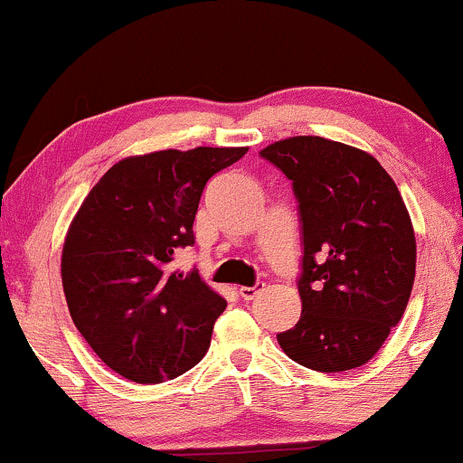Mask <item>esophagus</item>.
<instances>
[{
	"mask_svg": "<svg viewBox=\"0 0 463 463\" xmlns=\"http://www.w3.org/2000/svg\"><path fill=\"white\" fill-rule=\"evenodd\" d=\"M263 288H265L263 282H256L254 287H239V295H241L243 299H248V302H250V299H254L256 295L263 291Z\"/></svg>",
	"mask_w": 463,
	"mask_h": 463,
	"instance_id": "34e87169",
	"label": "esophagus"
}]
</instances>
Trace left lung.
Wrapping results in <instances>:
<instances>
[{
    "label": "left lung",
    "instance_id": "8db88e82",
    "mask_svg": "<svg viewBox=\"0 0 463 463\" xmlns=\"http://www.w3.org/2000/svg\"><path fill=\"white\" fill-rule=\"evenodd\" d=\"M260 157L293 183L302 220V317L278 334L282 352L321 373L366 364L414 285V228L397 185L373 155L319 136L274 142Z\"/></svg>",
    "mask_w": 463,
    "mask_h": 463
}]
</instances>
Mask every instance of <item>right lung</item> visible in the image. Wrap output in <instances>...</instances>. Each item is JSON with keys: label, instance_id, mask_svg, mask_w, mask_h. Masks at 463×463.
<instances>
[{"label": "right lung", "instance_id": "right-lung-1", "mask_svg": "<svg viewBox=\"0 0 463 463\" xmlns=\"http://www.w3.org/2000/svg\"><path fill=\"white\" fill-rule=\"evenodd\" d=\"M248 153L198 146L120 159L90 189L62 248L72 323L111 371L137 383L175 380L207 354L226 299L198 269L172 271L194 246L207 181Z\"/></svg>", "mask_w": 463, "mask_h": 463}]
</instances>
